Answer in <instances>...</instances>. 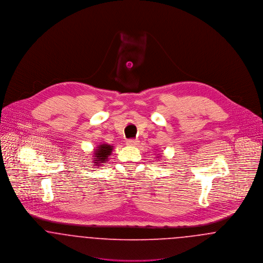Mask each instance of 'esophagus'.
I'll list each match as a JSON object with an SVG mask.
<instances>
[{
  "mask_svg": "<svg viewBox=\"0 0 263 263\" xmlns=\"http://www.w3.org/2000/svg\"><path fill=\"white\" fill-rule=\"evenodd\" d=\"M137 144V140H134V139H129V140H127V142H126V145H127V146H136Z\"/></svg>",
  "mask_w": 263,
  "mask_h": 263,
  "instance_id": "1",
  "label": "esophagus"
}]
</instances>
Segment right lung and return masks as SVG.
Wrapping results in <instances>:
<instances>
[{"label": "right lung", "instance_id": "right-lung-1", "mask_svg": "<svg viewBox=\"0 0 263 263\" xmlns=\"http://www.w3.org/2000/svg\"><path fill=\"white\" fill-rule=\"evenodd\" d=\"M112 152V147L110 145L107 144H102L100 145V147H98V149H96L95 152V159L93 163H97L98 165H100V163H103L105 161H107L108 156H110Z\"/></svg>", "mask_w": 263, "mask_h": 263}]
</instances>
